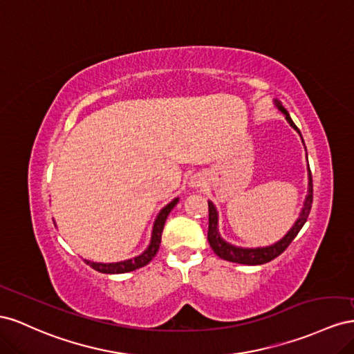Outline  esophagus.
<instances>
[{
    "label": "esophagus",
    "instance_id": "34e87169",
    "mask_svg": "<svg viewBox=\"0 0 354 354\" xmlns=\"http://www.w3.org/2000/svg\"><path fill=\"white\" fill-rule=\"evenodd\" d=\"M201 185H203V176H201V175H194L193 178L189 179V187L191 188H198Z\"/></svg>",
    "mask_w": 354,
    "mask_h": 354
}]
</instances>
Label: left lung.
<instances>
[{
    "mask_svg": "<svg viewBox=\"0 0 354 354\" xmlns=\"http://www.w3.org/2000/svg\"><path fill=\"white\" fill-rule=\"evenodd\" d=\"M276 106L279 108V111L285 114L288 123L294 127L297 132L301 135L299 129L295 126L294 121H292L290 115L288 111L281 106V104L279 100H274ZM304 142V140H302ZM311 205H313V178H311V170L308 167V194L306 197L304 201V207H302L299 218L297 219V222L292 227L288 234L279 240L277 243L271 245V246H266V248H255V249H249V248H237L233 246L228 241H225L224 239L221 237L219 231H218V212L216 207L214 206L212 201H209V230H207V240H209V245L210 248L214 249L215 254L230 262H237V264H246V266H261V264H266V262H270L271 259L277 258L280 254H283L286 250V248L292 243V240L297 237V234L299 233V230L302 228V225L306 224V221L310 215V210H311Z\"/></svg>",
    "mask_w": 354,
    "mask_h": 354,
    "instance_id": "8db88e82",
    "label": "left lung"
}]
</instances>
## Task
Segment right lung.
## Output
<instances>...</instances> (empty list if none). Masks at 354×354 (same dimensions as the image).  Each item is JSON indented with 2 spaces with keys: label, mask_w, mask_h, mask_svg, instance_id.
Wrapping results in <instances>:
<instances>
[{
  "label": "right lung",
  "mask_w": 354,
  "mask_h": 354,
  "mask_svg": "<svg viewBox=\"0 0 354 354\" xmlns=\"http://www.w3.org/2000/svg\"><path fill=\"white\" fill-rule=\"evenodd\" d=\"M178 201H179V198L171 200L167 206H165L160 210V214L154 222L149 246L147 248L144 254L135 257L133 259H127V261H121V262H111V264H102V262H92V261H86V264H88L90 267L99 272H105V274H121V272H129V271H133V270H138L140 267L147 266L148 262L157 255L160 243H161V233H163L165 222L170 214V210L176 206Z\"/></svg>",
  "instance_id": "right-lung-1"
}]
</instances>
